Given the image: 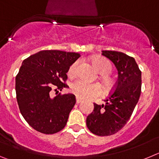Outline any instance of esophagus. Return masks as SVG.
Returning a JSON list of instances; mask_svg holds the SVG:
<instances>
[{
  "label": "esophagus",
  "mask_w": 159,
  "mask_h": 159,
  "mask_svg": "<svg viewBox=\"0 0 159 159\" xmlns=\"http://www.w3.org/2000/svg\"><path fill=\"white\" fill-rule=\"evenodd\" d=\"M81 102H82V99H81L80 98H78V97H76V103H77V104L80 103Z\"/></svg>",
  "instance_id": "esophagus-1"
}]
</instances>
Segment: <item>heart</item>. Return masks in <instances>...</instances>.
Listing matches in <instances>:
<instances>
[{
    "mask_svg": "<svg viewBox=\"0 0 159 159\" xmlns=\"http://www.w3.org/2000/svg\"><path fill=\"white\" fill-rule=\"evenodd\" d=\"M94 67L99 73L102 75H108L111 71V64L110 61L102 57H95L92 59ZM79 61H75L71 65L68 69V75L74 76L76 75L78 69ZM106 82L109 84V80L106 79ZM71 91L74 95L80 99H86L89 97L98 96L102 92V88L98 84H88L83 80H78L71 85Z\"/></svg>",
    "mask_w": 159,
    "mask_h": 159,
    "instance_id": "b5f03b06",
    "label": "heart"
}]
</instances>
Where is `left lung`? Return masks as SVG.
Listing matches in <instances>:
<instances>
[{"mask_svg":"<svg viewBox=\"0 0 159 159\" xmlns=\"http://www.w3.org/2000/svg\"><path fill=\"white\" fill-rule=\"evenodd\" d=\"M118 70V80L106 103H94V111L87 117V127L93 134L108 136L121 130L130 119L137 104L142 86V74L135 60L125 53L102 51Z\"/></svg>","mask_w":159,"mask_h":159,"instance_id":"1","label":"left lung"}]
</instances>
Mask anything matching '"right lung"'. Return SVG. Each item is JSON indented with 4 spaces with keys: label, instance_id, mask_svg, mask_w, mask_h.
I'll list each match as a JSON object with an SVG mask.
<instances>
[{
    "label": "right lung",
    "instance_id": "1",
    "mask_svg": "<svg viewBox=\"0 0 159 159\" xmlns=\"http://www.w3.org/2000/svg\"><path fill=\"white\" fill-rule=\"evenodd\" d=\"M80 57L79 53L43 50L25 59L16 76V94L20 111L33 129L46 134L60 131L67 124L75 104L73 94L52 98L55 88H67V72Z\"/></svg>",
    "mask_w": 159,
    "mask_h": 159
}]
</instances>
